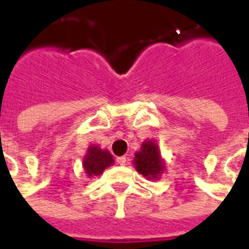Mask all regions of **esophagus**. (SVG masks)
<instances>
[{
	"label": "esophagus",
	"instance_id": "34e87169",
	"mask_svg": "<svg viewBox=\"0 0 249 249\" xmlns=\"http://www.w3.org/2000/svg\"><path fill=\"white\" fill-rule=\"evenodd\" d=\"M117 164H120V165H125V162H126V157L125 156H121V157H117Z\"/></svg>",
	"mask_w": 249,
	"mask_h": 249
}]
</instances>
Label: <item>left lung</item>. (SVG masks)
I'll list each match as a JSON object with an SVG mask.
<instances>
[{"instance_id":"8db88e82","label":"left lung","mask_w":249,"mask_h":249,"mask_svg":"<svg viewBox=\"0 0 249 249\" xmlns=\"http://www.w3.org/2000/svg\"><path fill=\"white\" fill-rule=\"evenodd\" d=\"M133 165L146 180H160L165 171V161L161 157L156 140L149 139L141 144L140 151L135 153Z\"/></svg>"}]
</instances>
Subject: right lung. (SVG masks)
Masks as SVG:
<instances>
[{
    "mask_svg": "<svg viewBox=\"0 0 249 249\" xmlns=\"http://www.w3.org/2000/svg\"><path fill=\"white\" fill-rule=\"evenodd\" d=\"M113 164L114 159L110 155V152L107 149H101L100 146L92 144L89 145L87 155L84 156L82 167L85 169L88 178H94V176L103 175L104 171Z\"/></svg>",
    "mask_w": 249,
    "mask_h": 249,
    "instance_id": "right-lung-1",
    "label": "right lung"
}]
</instances>
